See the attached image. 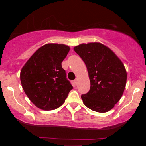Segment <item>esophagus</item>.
Here are the masks:
<instances>
[{
  "label": "esophagus",
  "instance_id": "34e87169",
  "mask_svg": "<svg viewBox=\"0 0 146 146\" xmlns=\"http://www.w3.org/2000/svg\"><path fill=\"white\" fill-rule=\"evenodd\" d=\"M77 83H78V78H76L74 80V84L75 85H77Z\"/></svg>",
  "mask_w": 146,
  "mask_h": 146
}]
</instances>
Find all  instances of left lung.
Masks as SVG:
<instances>
[{
	"label": "left lung",
	"instance_id": "left-lung-1",
	"mask_svg": "<svg viewBox=\"0 0 146 146\" xmlns=\"http://www.w3.org/2000/svg\"><path fill=\"white\" fill-rule=\"evenodd\" d=\"M86 66L90 89L81 96L86 106L107 112L122 96L127 80L124 65L117 55L100 42L81 44L74 48Z\"/></svg>",
	"mask_w": 146,
	"mask_h": 146
}]
</instances>
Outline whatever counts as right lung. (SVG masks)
<instances>
[{"instance_id": "obj_1", "label": "right lung", "mask_w": 146, "mask_h": 146, "mask_svg": "<svg viewBox=\"0 0 146 146\" xmlns=\"http://www.w3.org/2000/svg\"><path fill=\"white\" fill-rule=\"evenodd\" d=\"M69 51L67 45L46 44L39 48L22 68V86L30 100L38 108L46 111L58 108L72 89L62 68Z\"/></svg>"}]
</instances>
